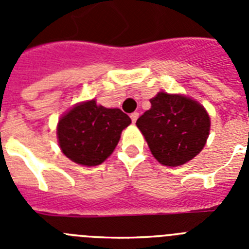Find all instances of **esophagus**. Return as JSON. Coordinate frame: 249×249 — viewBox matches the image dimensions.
I'll list each match as a JSON object with an SVG mask.
<instances>
[{
	"label": "esophagus",
	"mask_w": 249,
	"mask_h": 249,
	"mask_svg": "<svg viewBox=\"0 0 249 249\" xmlns=\"http://www.w3.org/2000/svg\"><path fill=\"white\" fill-rule=\"evenodd\" d=\"M138 116H140V114H138L137 112H133V113H131V120H132V122L136 123V121H137Z\"/></svg>",
	"instance_id": "34e87169"
}]
</instances>
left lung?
Returning <instances> with one entry per match:
<instances>
[{
	"mask_svg": "<svg viewBox=\"0 0 249 249\" xmlns=\"http://www.w3.org/2000/svg\"><path fill=\"white\" fill-rule=\"evenodd\" d=\"M151 108L137 120L153 157L160 164L178 167L195 158L210 136L211 118L199 102L184 94L158 92Z\"/></svg>",
	"mask_w": 249,
	"mask_h": 249,
	"instance_id": "8db88e82",
	"label": "left lung"
}]
</instances>
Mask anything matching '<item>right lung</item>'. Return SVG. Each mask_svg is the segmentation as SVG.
<instances>
[{
  "label": "right lung",
  "mask_w": 249,
  "mask_h": 249,
  "mask_svg": "<svg viewBox=\"0 0 249 249\" xmlns=\"http://www.w3.org/2000/svg\"><path fill=\"white\" fill-rule=\"evenodd\" d=\"M131 118L120 108H106L96 100L74 105L57 123V140L63 155L77 164L98 166L117 146Z\"/></svg>",
  "instance_id": "add662e5"
}]
</instances>
